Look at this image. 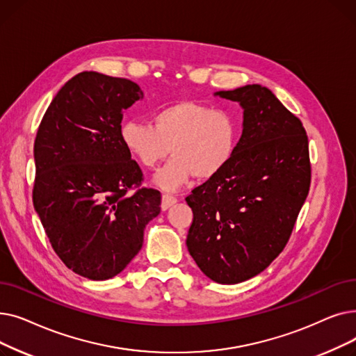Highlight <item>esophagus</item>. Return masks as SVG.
I'll list each match as a JSON object with an SVG mask.
<instances>
[{"label":"esophagus","mask_w":356,"mask_h":356,"mask_svg":"<svg viewBox=\"0 0 356 356\" xmlns=\"http://www.w3.org/2000/svg\"><path fill=\"white\" fill-rule=\"evenodd\" d=\"M177 202V199H176V196H173V195H163V197H161V209L163 211H165V209H168L172 207V204H175Z\"/></svg>","instance_id":"1"}]
</instances>
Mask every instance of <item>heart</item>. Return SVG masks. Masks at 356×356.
Returning <instances> with one entry per match:
<instances>
[{
	"instance_id": "obj_1",
	"label": "heart",
	"mask_w": 356,
	"mask_h": 356,
	"mask_svg": "<svg viewBox=\"0 0 356 356\" xmlns=\"http://www.w3.org/2000/svg\"><path fill=\"white\" fill-rule=\"evenodd\" d=\"M152 123L125 121L120 136L127 152L148 170L172 148L173 160L154 179L164 191H176L193 176H216L235 154L239 125L229 109L179 101L154 109Z\"/></svg>"
}]
</instances>
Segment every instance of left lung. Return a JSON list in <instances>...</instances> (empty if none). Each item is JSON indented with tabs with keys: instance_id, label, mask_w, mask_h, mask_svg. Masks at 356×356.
<instances>
[{
	"instance_id": "left-lung-1",
	"label": "left lung",
	"mask_w": 356,
	"mask_h": 356,
	"mask_svg": "<svg viewBox=\"0 0 356 356\" xmlns=\"http://www.w3.org/2000/svg\"><path fill=\"white\" fill-rule=\"evenodd\" d=\"M215 95L244 109L242 136L229 164L186 197L193 211L186 245L204 275L236 284L264 271L289 242L310 188L309 141L266 86Z\"/></svg>"
}]
</instances>
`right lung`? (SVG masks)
Listing matches in <instances>:
<instances>
[{
    "instance_id": "obj_1",
    "label": "right lung",
    "mask_w": 356,
    "mask_h": 356,
    "mask_svg": "<svg viewBox=\"0 0 356 356\" xmlns=\"http://www.w3.org/2000/svg\"><path fill=\"white\" fill-rule=\"evenodd\" d=\"M143 99L134 82L98 72L67 81L34 141L33 204L65 266L89 280L120 274L143 247L161 195L121 141L124 111Z\"/></svg>"
}]
</instances>
